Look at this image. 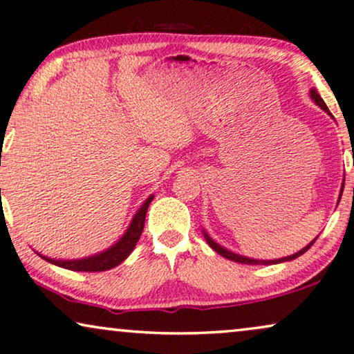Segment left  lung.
<instances>
[{
    "label": "left lung",
    "instance_id": "1",
    "mask_svg": "<svg viewBox=\"0 0 354 354\" xmlns=\"http://www.w3.org/2000/svg\"><path fill=\"white\" fill-rule=\"evenodd\" d=\"M310 98H313V100L317 103V105L322 108L324 111H327L328 115H332L330 111H328V108H327V105H325V102L322 100V98H320V95L317 92L314 91H310ZM343 191V189H342ZM204 238H205V241H207V244H209V246L214 249L215 252H218L220 256H223L225 259H230V261H233V262H239V263H249V266H261V263H263V266H270V263H280V262H286V261H293V259H296V257H299V256H303V254L308 251V249L313 246V244L315 243V239H313V241H310L308 246L306 248H303L301 249L299 252H296V254H293V256H288V257H281V259H275V261H257V259H251V257H244V256H239V254H234V252H232V251H228V249H225L223 246H220V244H216L214 239H212L209 234H207L205 232H204Z\"/></svg>",
    "mask_w": 354,
    "mask_h": 354
}]
</instances>
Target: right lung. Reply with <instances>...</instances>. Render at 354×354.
<instances>
[{
	"instance_id": "add662e5",
	"label": "right lung",
	"mask_w": 354,
	"mask_h": 354,
	"mask_svg": "<svg viewBox=\"0 0 354 354\" xmlns=\"http://www.w3.org/2000/svg\"><path fill=\"white\" fill-rule=\"evenodd\" d=\"M153 196L147 197V201L144 202L142 207L136 212L133 221L126 230V233L120 238V241L113 244L111 248H108L106 251H103L100 254H95V256L86 257V259H73V261H56V259H50L46 256H39L41 259H45L46 262L55 263V266L68 268V270H74V272H103V270H110V268L120 266L122 261H126L133 249L138 244L140 234H142L144 230V223H145V215H147V209L152 202Z\"/></svg>"
}]
</instances>
